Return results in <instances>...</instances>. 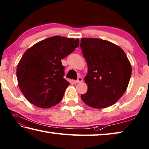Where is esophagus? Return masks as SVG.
Listing matches in <instances>:
<instances>
[{
  "mask_svg": "<svg viewBox=\"0 0 149 149\" xmlns=\"http://www.w3.org/2000/svg\"><path fill=\"white\" fill-rule=\"evenodd\" d=\"M74 82L75 83H81V82H83V79H82L81 77H79L77 80H75V81H74Z\"/></svg>",
  "mask_w": 149,
  "mask_h": 149,
  "instance_id": "34e87169",
  "label": "esophagus"
}]
</instances>
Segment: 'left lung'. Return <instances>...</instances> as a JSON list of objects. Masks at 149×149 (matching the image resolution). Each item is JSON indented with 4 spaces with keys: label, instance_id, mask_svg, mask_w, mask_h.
Returning <instances> with one entry per match:
<instances>
[{
    "label": "left lung",
    "instance_id": "1",
    "mask_svg": "<svg viewBox=\"0 0 149 149\" xmlns=\"http://www.w3.org/2000/svg\"><path fill=\"white\" fill-rule=\"evenodd\" d=\"M80 47L88 66L85 81L87 92L81 95L86 105L96 109L115 104L128 87L132 66L122 49L107 40L83 38Z\"/></svg>",
    "mask_w": 149,
    "mask_h": 149
}]
</instances>
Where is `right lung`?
Returning <instances> with one entry per match:
<instances>
[{"label": "right lung", "instance_id": "add662e5", "mask_svg": "<svg viewBox=\"0 0 149 149\" xmlns=\"http://www.w3.org/2000/svg\"><path fill=\"white\" fill-rule=\"evenodd\" d=\"M79 39L55 36L26 50L17 67L18 85L27 100L41 108L56 105L70 83L63 77L61 59L79 46Z\"/></svg>", "mask_w": 149, "mask_h": 149}]
</instances>
